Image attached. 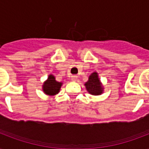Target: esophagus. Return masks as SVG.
Returning a JSON list of instances; mask_svg holds the SVG:
<instances>
[{
	"label": "esophagus",
	"mask_w": 149,
	"mask_h": 149,
	"mask_svg": "<svg viewBox=\"0 0 149 149\" xmlns=\"http://www.w3.org/2000/svg\"><path fill=\"white\" fill-rule=\"evenodd\" d=\"M71 79H72V81H77V76H76V75L71 76Z\"/></svg>",
	"instance_id": "34e87169"
}]
</instances>
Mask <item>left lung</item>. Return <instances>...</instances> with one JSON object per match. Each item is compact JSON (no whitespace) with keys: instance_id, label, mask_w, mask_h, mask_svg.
Masks as SVG:
<instances>
[{"instance_id":"8db88e82","label":"left lung","mask_w":149,"mask_h":149,"mask_svg":"<svg viewBox=\"0 0 149 149\" xmlns=\"http://www.w3.org/2000/svg\"><path fill=\"white\" fill-rule=\"evenodd\" d=\"M84 86L86 87L87 92L91 93V95L97 96L104 93V87L97 72H93L90 75L88 80L85 83Z\"/></svg>"}]
</instances>
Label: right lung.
Returning a JSON list of instances; mask_svg holds the SVG:
<instances>
[{
  "label": "right lung",
  "instance_id": "1",
  "mask_svg": "<svg viewBox=\"0 0 149 149\" xmlns=\"http://www.w3.org/2000/svg\"><path fill=\"white\" fill-rule=\"evenodd\" d=\"M62 85V82L56 81V77L52 74H50L49 75L48 79L43 83L42 91L48 96H55L59 93Z\"/></svg>",
  "mask_w": 149,
  "mask_h": 149
}]
</instances>
